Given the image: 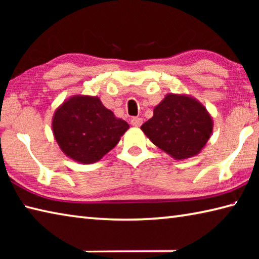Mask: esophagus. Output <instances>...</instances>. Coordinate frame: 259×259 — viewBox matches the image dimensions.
Listing matches in <instances>:
<instances>
[{
  "label": "esophagus",
  "instance_id": "esophagus-1",
  "mask_svg": "<svg viewBox=\"0 0 259 259\" xmlns=\"http://www.w3.org/2000/svg\"><path fill=\"white\" fill-rule=\"evenodd\" d=\"M142 124H143L142 117H133V119H131V125L136 126V128H138V126H140Z\"/></svg>",
  "mask_w": 259,
  "mask_h": 259
}]
</instances>
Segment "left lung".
I'll return each instance as SVG.
<instances>
[{
	"label": "left lung",
	"mask_w": 259,
	"mask_h": 259,
	"mask_svg": "<svg viewBox=\"0 0 259 259\" xmlns=\"http://www.w3.org/2000/svg\"><path fill=\"white\" fill-rule=\"evenodd\" d=\"M140 129L175 160H185L202 151L212 134L213 121L196 98L185 94H168Z\"/></svg>",
	"instance_id": "left-lung-1"
}]
</instances>
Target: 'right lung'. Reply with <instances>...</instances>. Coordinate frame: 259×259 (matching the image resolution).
<instances>
[{"label": "right lung", "mask_w": 259, "mask_h": 259, "mask_svg": "<svg viewBox=\"0 0 259 259\" xmlns=\"http://www.w3.org/2000/svg\"><path fill=\"white\" fill-rule=\"evenodd\" d=\"M52 134L69 159L83 164L99 161L129 129L104 106L97 96L75 95L59 105L52 117Z\"/></svg>", "instance_id": "add662e5"}]
</instances>
